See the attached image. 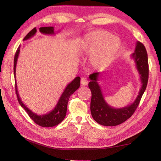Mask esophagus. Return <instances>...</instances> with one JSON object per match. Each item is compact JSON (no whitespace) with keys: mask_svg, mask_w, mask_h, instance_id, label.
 <instances>
[{"mask_svg":"<svg viewBox=\"0 0 161 161\" xmlns=\"http://www.w3.org/2000/svg\"><path fill=\"white\" fill-rule=\"evenodd\" d=\"M88 84V80L86 78L82 77L81 79V86H86Z\"/></svg>","mask_w":161,"mask_h":161,"instance_id":"34e87169","label":"esophagus"}]
</instances>
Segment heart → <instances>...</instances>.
Instances as JSON below:
<instances>
[{
  "mask_svg": "<svg viewBox=\"0 0 161 161\" xmlns=\"http://www.w3.org/2000/svg\"><path fill=\"white\" fill-rule=\"evenodd\" d=\"M121 48L119 38L105 31H95L84 37L81 50L89 56V63L92 69L102 70L108 67L118 54Z\"/></svg>",
  "mask_w": 161,
  "mask_h": 161,
  "instance_id": "heart-1",
  "label": "heart"
}]
</instances>
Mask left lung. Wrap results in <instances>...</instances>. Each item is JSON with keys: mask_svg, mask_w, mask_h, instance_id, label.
<instances>
[{"mask_svg": "<svg viewBox=\"0 0 161 161\" xmlns=\"http://www.w3.org/2000/svg\"><path fill=\"white\" fill-rule=\"evenodd\" d=\"M131 58L134 59L136 69L140 75L141 87L134 102L126 107L114 108L108 104L98 83L101 74L99 72H95L89 75V77L91 81L89 83V88L92 92L91 114L95 121L102 126H117L129 119L138 107L146 90L148 80V54L146 47L142 43L136 42L134 53L131 54Z\"/></svg>", "mask_w": 161, "mask_h": 161, "instance_id": "left-lung-1", "label": "left lung"}]
</instances>
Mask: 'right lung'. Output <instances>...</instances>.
Returning <instances> with one entry per match:
<instances>
[{"label":"right lung","mask_w":161,"mask_h":161,"mask_svg":"<svg viewBox=\"0 0 161 161\" xmlns=\"http://www.w3.org/2000/svg\"><path fill=\"white\" fill-rule=\"evenodd\" d=\"M40 32L44 35H55V32L54 31V27H42L39 29ZM37 30L36 28H33L31 32H28V34L24 37L23 40H28L31 39L32 37L36 34ZM20 46L18 48L17 51H16L15 58H14V67H13V70H14V76L15 78L16 77V65H17V61L18 58L20 54ZM80 86V77H75L69 84H67L66 88L64 89L63 93L62 94L60 98L59 99V101L57 103L54 109L52 110L50 112L45 114H41V115H38V114H35L33 111L29 109V108L27 107L22 102L20 96H19L18 88H17V84H16V80H15V92L17 94L18 102L20 103V106L23 107L24 109L25 110L28 116L33 120V121L35 124L39 125L40 126L42 127H53L54 126L59 124V123L63 121L64 119L66 116L67 113V103L71 95H72L75 91H77L79 87Z\"/></svg>","instance_id":"1"}]
</instances>
